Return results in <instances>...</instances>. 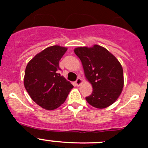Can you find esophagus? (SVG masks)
<instances>
[{
  "instance_id": "esophagus-1",
  "label": "esophagus",
  "mask_w": 148,
  "mask_h": 148,
  "mask_svg": "<svg viewBox=\"0 0 148 148\" xmlns=\"http://www.w3.org/2000/svg\"><path fill=\"white\" fill-rule=\"evenodd\" d=\"M82 82H83L82 79L81 78H78L77 79V81L75 82V84H76V85H77V86H79L80 85H81L82 84Z\"/></svg>"
}]
</instances>
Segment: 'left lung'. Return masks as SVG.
<instances>
[{
  "mask_svg": "<svg viewBox=\"0 0 148 148\" xmlns=\"http://www.w3.org/2000/svg\"><path fill=\"white\" fill-rule=\"evenodd\" d=\"M82 64L86 79L92 84V93L86 102L98 109L108 107L119 98L124 86L122 66L107 49L95 44L74 49Z\"/></svg>",
  "mask_w": 148,
  "mask_h": 148,
  "instance_id": "obj_1",
  "label": "left lung"
}]
</instances>
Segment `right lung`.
<instances>
[{
	"mask_svg": "<svg viewBox=\"0 0 148 148\" xmlns=\"http://www.w3.org/2000/svg\"><path fill=\"white\" fill-rule=\"evenodd\" d=\"M67 51L59 45L47 47L29 61L23 84L32 100L46 110H53L65 102L74 86L59 74V61Z\"/></svg>",
	"mask_w": 148,
	"mask_h": 148,
	"instance_id": "add662e5",
	"label": "right lung"
}]
</instances>
